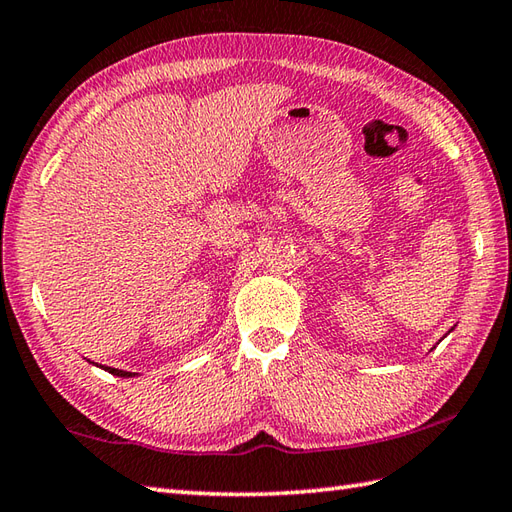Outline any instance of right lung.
<instances>
[{
	"mask_svg": "<svg viewBox=\"0 0 512 512\" xmlns=\"http://www.w3.org/2000/svg\"><path fill=\"white\" fill-rule=\"evenodd\" d=\"M103 369H106L112 375H121V378H132V375H134V373H128V371H121V369H112V367H103Z\"/></svg>",
	"mask_w": 512,
	"mask_h": 512,
	"instance_id": "obj_1",
	"label": "right lung"
}]
</instances>
